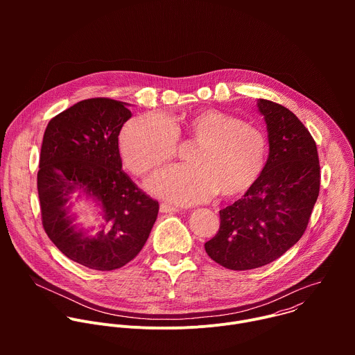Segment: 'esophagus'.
Here are the masks:
<instances>
[{"label": "esophagus", "mask_w": 355, "mask_h": 355, "mask_svg": "<svg viewBox=\"0 0 355 355\" xmlns=\"http://www.w3.org/2000/svg\"><path fill=\"white\" fill-rule=\"evenodd\" d=\"M160 212H163V214H175V212H178V208L173 207V205H168V204H162L160 205Z\"/></svg>", "instance_id": "esophagus-1"}]
</instances>
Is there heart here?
Masks as SVG:
<instances>
[{
  "instance_id": "1",
  "label": "heart",
  "mask_w": 355,
  "mask_h": 355,
  "mask_svg": "<svg viewBox=\"0 0 355 355\" xmlns=\"http://www.w3.org/2000/svg\"><path fill=\"white\" fill-rule=\"evenodd\" d=\"M178 143L191 144L187 162L150 181V189L178 204L191 205L215 192L222 198L247 191L261 175L267 157L266 135L219 110H199L177 119L144 114L121 130L119 151L136 175H148L171 162Z\"/></svg>"
}]
</instances>
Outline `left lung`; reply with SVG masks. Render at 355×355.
Here are the masks:
<instances>
[{"instance_id":"8db88e82","label":"left lung","mask_w":355,"mask_h":355,"mask_svg":"<svg viewBox=\"0 0 355 355\" xmlns=\"http://www.w3.org/2000/svg\"><path fill=\"white\" fill-rule=\"evenodd\" d=\"M270 155L243 198L219 211L220 226L205 243L219 266L245 271L279 259L305 233L320 189L316 141L288 108L260 99Z\"/></svg>"}]
</instances>
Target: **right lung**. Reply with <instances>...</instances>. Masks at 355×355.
I'll use <instances>...</instances> for the list:
<instances>
[{"instance_id":"obj_1","label":"right lung","mask_w":355,"mask_h":355,"mask_svg":"<svg viewBox=\"0 0 355 355\" xmlns=\"http://www.w3.org/2000/svg\"><path fill=\"white\" fill-rule=\"evenodd\" d=\"M130 116L121 101L89 98L50 119L43 135L37 173L43 229L66 257L91 270L132 261L157 219L159 202L122 170L118 136ZM76 190L103 207L106 229L94 238L77 231L68 215Z\"/></svg>"}]
</instances>
